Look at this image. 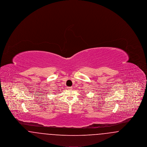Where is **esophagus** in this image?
Instances as JSON below:
<instances>
[{
  "label": "esophagus",
  "instance_id": "34e87169",
  "mask_svg": "<svg viewBox=\"0 0 147 147\" xmlns=\"http://www.w3.org/2000/svg\"><path fill=\"white\" fill-rule=\"evenodd\" d=\"M68 89H72V87H68L67 88Z\"/></svg>",
  "mask_w": 147,
  "mask_h": 147
}]
</instances>
